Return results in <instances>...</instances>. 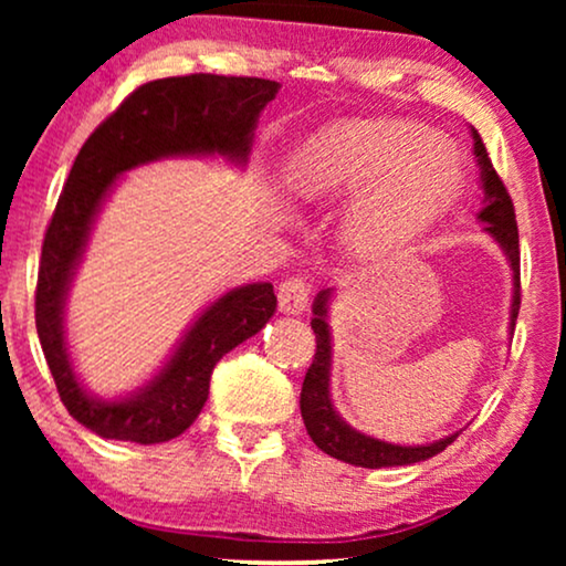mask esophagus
Listing matches in <instances>:
<instances>
[{
    "mask_svg": "<svg viewBox=\"0 0 566 566\" xmlns=\"http://www.w3.org/2000/svg\"><path fill=\"white\" fill-rule=\"evenodd\" d=\"M308 293H312V285L304 277H289L277 289V306L283 314H301L308 304Z\"/></svg>",
    "mask_w": 566,
    "mask_h": 566,
    "instance_id": "obj_1",
    "label": "esophagus"
}]
</instances>
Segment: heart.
Returning <instances> with one entry per match:
<instances>
[{
	"label": "heart",
	"instance_id": "1",
	"mask_svg": "<svg viewBox=\"0 0 566 566\" xmlns=\"http://www.w3.org/2000/svg\"><path fill=\"white\" fill-rule=\"evenodd\" d=\"M459 146L428 123L347 120L308 142L289 172L301 198L363 190L345 216V242L360 258H384L440 219L461 196Z\"/></svg>",
	"mask_w": 566,
	"mask_h": 566
}]
</instances>
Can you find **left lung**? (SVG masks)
<instances>
[{"label":"left lung","mask_w":566,"mask_h":566,"mask_svg":"<svg viewBox=\"0 0 566 566\" xmlns=\"http://www.w3.org/2000/svg\"><path fill=\"white\" fill-rule=\"evenodd\" d=\"M474 136V154L482 169V188H484V208L479 211V221L486 223V231L494 237V242L502 247L505 258L513 268V306H510V329H515L517 312H521V244H517V221L515 208L510 200V192L500 175L494 172L490 154L484 149L482 136L471 128ZM329 289L322 291L314 298L312 329L316 335V353L312 366L306 370L304 386H301V417H304L306 432L312 436L316 448L332 459H339L353 467L363 469H384V467H409V463L428 461L432 455L446 451L448 446L459 438L453 436L440 438L428 446H397L386 440L370 438L366 432L355 430L343 417L335 412L329 399V366H332V335L327 324V304Z\"/></svg>","instance_id":"left-lung-1"}]
</instances>
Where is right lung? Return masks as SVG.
Returning a JSON list of instances; mask_svg holds the SVG:
<instances>
[{"label":"right lung","mask_w":566,"mask_h":566,"mask_svg":"<svg viewBox=\"0 0 566 566\" xmlns=\"http://www.w3.org/2000/svg\"><path fill=\"white\" fill-rule=\"evenodd\" d=\"M281 84L258 76L188 74L146 82L99 123L76 154L45 229L35 289V327L69 415L99 438L165 443L196 422L211 374L275 314L270 283H250L213 301L177 345L167 366L126 399H97L76 381L64 337V304L90 229L115 177L146 161L219 154L244 165L260 113Z\"/></svg>","instance_id":"1"}]
</instances>
